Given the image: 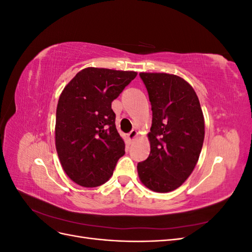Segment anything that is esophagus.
I'll use <instances>...</instances> for the list:
<instances>
[{"mask_svg":"<svg viewBox=\"0 0 252 252\" xmlns=\"http://www.w3.org/2000/svg\"><path fill=\"white\" fill-rule=\"evenodd\" d=\"M138 135H139L138 130H135V129H133V130H131L130 132L128 133L127 138H128V140H129V141L132 142V141H134L136 138H138Z\"/></svg>","mask_w":252,"mask_h":252,"instance_id":"1","label":"esophagus"}]
</instances>
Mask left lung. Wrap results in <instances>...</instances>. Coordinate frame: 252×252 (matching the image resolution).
Returning <instances> with one entry per match:
<instances>
[{
    "mask_svg": "<svg viewBox=\"0 0 252 252\" xmlns=\"http://www.w3.org/2000/svg\"><path fill=\"white\" fill-rule=\"evenodd\" d=\"M152 110L147 134L150 155L138 164L141 182L156 192L184 183L199 161L205 136L203 111L194 89L179 75L141 72Z\"/></svg>",
    "mask_w": 252,
    "mask_h": 252,
    "instance_id": "obj_1",
    "label": "left lung"
}]
</instances>
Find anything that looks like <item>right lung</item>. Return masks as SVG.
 <instances>
[{
  "mask_svg": "<svg viewBox=\"0 0 252 252\" xmlns=\"http://www.w3.org/2000/svg\"><path fill=\"white\" fill-rule=\"evenodd\" d=\"M138 72L88 67L75 74L59 97L56 148L68 178L83 187L107 182L125 143L111 103Z\"/></svg>",
  "mask_w": 252,
  "mask_h": 252,
  "instance_id": "right-lung-1",
  "label": "right lung"
}]
</instances>
